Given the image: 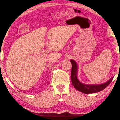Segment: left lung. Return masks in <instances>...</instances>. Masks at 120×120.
<instances>
[{"label":"left lung","mask_w":120,"mask_h":120,"mask_svg":"<svg viewBox=\"0 0 120 120\" xmlns=\"http://www.w3.org/2000/svg\"><path fill=\"white\" fill-rule=\"evenodd\" d=\"M71 79L73 85L76 90L84 94H93L100 92L105 89L112 82L113 78L112 77L105 83L100 85H86L81 82L77 77L78 75V65L74 60L71 59Z\"/></svg>","instance_id":"8db88e82"}]
</instances>
